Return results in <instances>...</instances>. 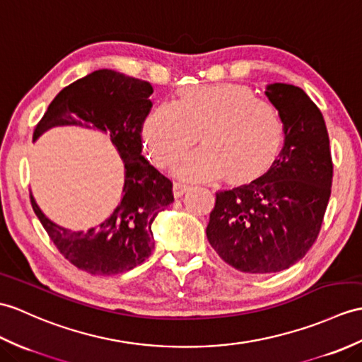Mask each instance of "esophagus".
Instances as JSON below:
<instances>
[{"mask_svg": "<svg viewBox=\"0 0 362 362\" xmlns=\"http://www.w3.org/2000/svg\"><path fill=\"white\" fill-rule=\"evenodd\" d=\"M173 189H174V197L179 199V197H182V196L185 194V192H187V191L189 189V187H188V185H183V183H177V182H175Z\"/></svg>", "mask_w": 362, "mask_h": 362, "instance_id": "34e87169", "label": "esophagus"}]
</instances>
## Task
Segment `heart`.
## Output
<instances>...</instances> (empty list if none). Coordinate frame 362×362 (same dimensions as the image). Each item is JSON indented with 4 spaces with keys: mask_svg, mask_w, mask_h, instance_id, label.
Here are the masks:
<instances>
[{
    "mask_svg": "<svg viewBox=\"0 0 362 362\" xmlns=\"http://www.w3.org/2000/svg\"><path fill=\"white\" fill-rule=\"evenodd\" d=\"M175 166L183 180H214L223 173L231 182H247L272 166L284 140L277 107L234 83L185 88L174 103L154 106L141 124L153 162L168 168L194 145Z\"/></svg>",
    "mask_w": 362,
    "mask_h": 362,
    "instance_id": "obj_1",
    "label": "heart"
}]
</instances>
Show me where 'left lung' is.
I'll list each match as a JSON object with an SVG mask.
<instances>
[{"instance_id":"left-lung-1","label":"left lung","mask_w":362,"mask_h":362,"mask_svg":"<svg viewBox=\"0 0 362 362\" xmlns=\"http://www.w3.org/2000/svg\"><path fill=\"white\" fill-rule=\"evenodd\" d=\"M285 141L262 177L216 192L206 238L222 260L243 273L287 270L315 243L333 179L324 117L304 90L287 83L268 85Z\"/></svg>"}]
</instances>
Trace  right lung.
<instances>
[{
	"label": "right lung",
	"mask_w": 362,
	"mask_h": 362,
	"mask_svg": "<svg viewBox=\"0 0 362 362\" xmlns=\"http://www.w3.org/2000/svg\"><path fill=\"white\" fill-rule=\"evenodd\" d=\"M148 81L100 69L60 90L33 131V141L55 126L107 132L124 166L122 200L98 226L71 231L32 208L58 251L80 270L111 276L140 265L154 248L151 230L157 214L173 204V182L141 156V124L153 102Z\"/></svg>",
	"instance_id": "1"
}]
</instances>
